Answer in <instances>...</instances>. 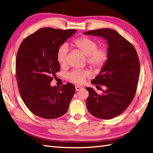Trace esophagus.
Wrapping results in <instances>:
<instances>
[{
  "label": "esophagus",
  "instance_id": "34e87169",
  "mask_svg": "<svg viewBox=\"0 0 153 153\" xmlns=\"http://www.w3.org/2000/svg\"><path fill=\"white\" fill-rule=\"evenodd\" d=\"M82 87H80V86H76V87H75V90H76V91H80V90H82Z\"/></svg>",
  "mask_w": 153,
  "mask_h": 153
}]
</instances>
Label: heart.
<instances>
[{
  "label": "heart",
  "mask_w": 153,
  "mask_h": 153,
  "mask_svg": "<svg viewBox=\"0 0 153 153\" xmlns=\"http://www.w3.org/2000/svg\"><path fill=\"white\" fill-rule=\"evenodd\" d=\"M98 42L94 39L89 37L82 36L71 43L73 47L80 51L86 57L87 63L95 71H100L105 65L108 59V51L105 46L98 47ZM68 48L66 44L62 45L57 52V59L62 66L68 64ZM91 75L89 71L73 70L68 75L71 82L77 84H82Z\"/></svg>",
  "instance_id": "1"
}]
</instances>
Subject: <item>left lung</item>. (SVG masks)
I'll use <instances>...</instances> for the list:
<instances>
[{
    "label": "left lung",
    "mask_w": 153,
    "mask_h": 153,
    "mask_svg": "<svg viewBox=\"0 0 153 153\" xmlns=\"http://www.w3.org/2000/svg\"><path fill=\"white\" fill-rule=\"evenodd\" d=\"M84 34L102 37L108 45V61L91 81L94 85H104L106 89L102 90V94H98L93 89L87 87V107L97 118L112 119L128 108L135 95L140 73L138 54L131 43L112 29L90 30Z\"/></svg>",
    "instance_id": "obj_1"
}]
</instances>
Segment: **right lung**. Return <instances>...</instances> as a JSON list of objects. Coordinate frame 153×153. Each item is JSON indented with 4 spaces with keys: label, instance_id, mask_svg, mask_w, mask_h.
<instances>
[{
    "label": "right lung",
    "instance_id": "right-lung-1",
    "mask_svg": "<svg viewBox=\"0 0 153 153\" xmlns=\"http://www.w3.org/2000/svg\"><path fill=\"white\" fill-rule=\"evenodd\" d=\"M76 31L44 27L27 36L18 48L16 59L18 89L27 107L37 116L52 119L67 112L75 86L68 83L59 88L52 87L50 83L60 71L57 50Z\"/></svg>",
    "mask_w": 153,
    "mask_h": 153
}]
</instances>
